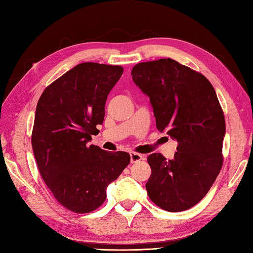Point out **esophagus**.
Instances as JSON below:
<instances>
[{
  "label": "esophagus",
  "instance_id": "1",
  "mask_svg": "<svg viewBox=\"0 0 253 253\" xmlns=\"http://www.w3.org/2000/svg\"><path fill=\"white\" fill-rule=\"evenodd\" d=\"M130 158H131V163H136V162H139L140 160L143 159V156L139 155V153H136V152H131Z\"/></svg>",
  "mask_w": 253,
  "mask_h": 253
}]
</instances>
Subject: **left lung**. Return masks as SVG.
<instances>
[{
	"label": "left lung",
	"mask_w": 253,
	"mask_h": 253,
	"mask_svg": "<svg viewBox=\"0 0 253 253\" xmlns=\"http://www.w3.org/2000/svg\"><path fill=\"white\" fill-rule=\"evenodd\" d=\"M131 75L150 98L158 130L178 143L174 159L148 156V195L164 211H187L207 194L222 168L225 120L217 94L204 75L169 58L138 63Z\"/></svg>",
	"instance_id": "1"
}]
</instances>
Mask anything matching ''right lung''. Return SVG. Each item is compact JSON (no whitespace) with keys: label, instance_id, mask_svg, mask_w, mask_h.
<instances>
[{"label":"right lung","instance_id":"add662e5","mask_svg":"<svg viewBox=\"0 0 253 253\" xmlns=\"http://www.w3.org/2000/svg\"><path fill=\"white\" fill-rule=\"evenodd\" d=\"M122 73L119 65L80 63L48 85L36 106L32 147L40 173L55 200L74 212L100 207L108 184L130 163L127 152L89 145Z\"/></svg>","mask_w":253,"mask_h":253}]
</instances>
